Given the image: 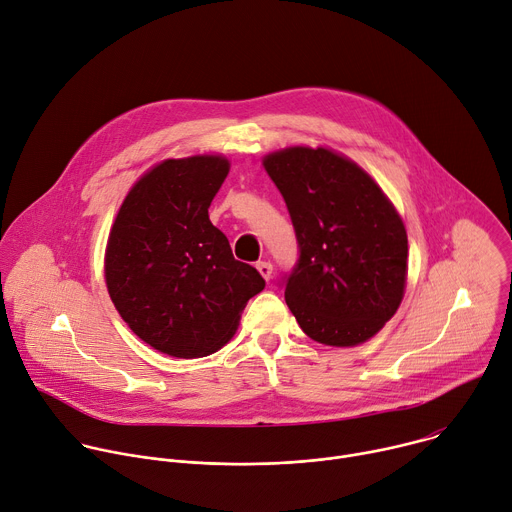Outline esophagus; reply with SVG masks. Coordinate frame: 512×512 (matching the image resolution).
Listing matches in <instances>:
<instances>
[{
    "instance_id": "34e87169",
    "label": "esophagus",
    "mask_w": 512,
    "mask_h": 512,
    "mask_svg": "<svg viewBox=\"0 0 512 512\" xmlns=\"http://www.w3.org/2000/svg\"><path fill=\"white\" fill-rule=\"evenodd\" d=\"M255 267H257V271L261 273V277H263L265 281H269V279H271V273H273V265H271L269 261H259Z\"/></svg>"
}]
</instances>
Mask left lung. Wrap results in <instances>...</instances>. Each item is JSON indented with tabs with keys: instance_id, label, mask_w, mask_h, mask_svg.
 Listing matches in <instances>:
<instances>
[{
	"instance_id": "8db88e82",
	"label": "left lung",
	"mask_w": 512,
	"mask_h": 512,
	"mask_svg": "<svg viewBox=\"0 0 512 512\" xmlns=\"http://www.w3.org/2000/svg\"><path fill=\"white\" fill-rule=\"evenodd\" d=\"M263 166L300 247L283 277L291 314L320 344L367 342L403 300L409 249L399 212L367 172L332 150L285 148Z\"/></svg>"
}]
</instances>
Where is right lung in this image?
<instances>
[{
    "label": "right lung",
    "instance_id": "obj_1",
    "mask_svg": "<svg viewBox=\"0 0 512 512\" xmlns=\"http://www.w3.org/2000/svg\"><path fill=\"white\" fill-rule=\"evenodd\" d=\"M229 168L223 156L164 160L135 182L109 233V296L145 344L170 356L200 358L225 346L265 287L208 218Z\"/></svg>",
    "mask_w": 512,
    "mask_h": 512
}]
</instances>
